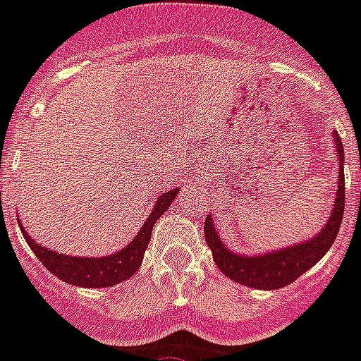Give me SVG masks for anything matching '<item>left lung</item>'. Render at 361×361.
<instances>
[{"label":"left lung","mask_w":361,"mask_h":361,"mask_svg":"<svg viewBox=\"0 0 361 361\" xmlns=\"http://www.w3.org/2000/svg\"><path fill=\"white\" fill-rule=\"evenodd\" d=\"M336 155L340 160L338 169V190H336L334 206H332L329 223L323 226L318 235L300 245L286 246L281 250H274L263 255H243L230 252L221 241L214 221L208 215L204 223V239L210 246L214 261L219 270L232 281L241 283L245 286L259 288V290H276L295 281L301 274L310 270L314 264L327 254L334 243L345 208V173H343V144L338 133L334 131Z\"/></svg>","instance_id":"obj_1"}]
</instances>
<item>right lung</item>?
Here are the masks:
<instances>
[{
  "mask_svg": "<svg viewBox=\"0 0 361 361\" xmlns=\"http://www.w3.org/2000/svg\"><path fill=\"white\" fill-rule=\"evenodd\" d=\"M178 190L180 188H175V190L162 193L155 201V208H153L146 223L142 224V228L138 230L133 241L129 243L124 250L116 252L113 255H106V257H75V255L58 254V252L47 250V248L39 246L23 230V226H20L21 233L25 237L30 250L42 261L43 267L51 270L56 277H60L61 281L69 283V285L85 286V288L113 286L116 283L129 279L137 272L138 267L142 264L144 252H146L147 245H149L151 232H153V224L157 223V219H160V215L168 210L169 204L177 197Z\"/></svg>",
  "mask_w": 361,
  "mask_h": 361,
  "instance_id": "1",
  "label": "right lung"
}]
</instances>
